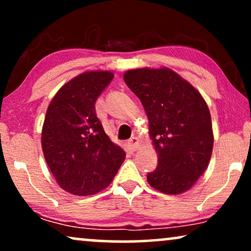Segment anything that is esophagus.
Listing matches in <instances>:
<instances>
[{
    "label": "esophagus",
    "mask_w": 251,
    "mask_h": 251,
    "mask_svg": "<svg viewBox=\"0 0 251 251\" xmlns=\"http://www.w3.org/2000/svg\"><path fill=\"white\" fill-rule=\"evenodd\" d=\"M128 146L131 151H136L139 146V139L137 138V137H132V138H130L128 142Z\"/></svg>",
    "instance_id": "esophagus-1"
}]
</instances>
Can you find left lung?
Segmentation results:
<instances>
[{"instance_id": "8db88e82", "label": "left lung", "mask_w": 251, "mask_h": 251, "mask_svg": "<svg viewBox=\"0 0 251 251\" xmlns=\"http://www.w3.org/2000/svg\"><path fill=\"white\" fill-rule=\"evenodd\" d=\"M125 82L142 101L157 153L147 181L166 194H180L207 169L214 135L210 112L197 89L168 68H138Z\"/></svg>"}]
</instances>
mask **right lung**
<instances>
[{
	"label": "right lung",
	"mask_w": 251,
	"mask_h": 251,
	"mask_svg": "<svg viewBox=\"0 0 251 251\" xmlns=\"http://www.w3.org/2000/svg\"><path fill=\"white\" fill-rule=\"evenodd\" d=\"M113 77L111 72H85L63 85L48 107L43 154L58 185L72 194L101 191L125 161V151L106 135L95 107Z\"/></svg>",
	"instance_id": "right-lung-1"
}]
</instances>
